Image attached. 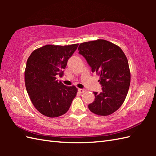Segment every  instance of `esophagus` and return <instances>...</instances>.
I'll return each instance as SVG.
<instances>
[{"label": "esophagus", "instance_id": "esophagus-1", "mask_svg": "<svg viewBox=\"0 0 156 156\" xmlns=\"http://www.w3.org/2000/svg\"><path fill=\"white\" fill-rule=\"evenodd\" d=\"M78 91L80 92V93H83V92H84L86 91V89L84 88H78Z\"/></svg>", "mask_w": 156, "mask_h": 156}]
</instances>
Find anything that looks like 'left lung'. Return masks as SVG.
Returning a JSON list of instances; mask_svg holds the SVG:
<instances>
[{
  "instance_id": "1",
  "label": "left lung",
  "mask_w": 156,
  "mask_h": 156,
  "mask_svg": "<svg viewBox=\"0 0 156 156\" xmlns=\"http://www.w3.org/2000/svg\"><path fill=\"white\" fill-rule=\"evenodd\" d=\"M78 51L92 72L100 76L102 92H93L95 98L88 105L89 110L101 116L113 113L123 103L130 86L127 57L119 46L103 39L82 43Z\"/></svg>"
}]
</instances>
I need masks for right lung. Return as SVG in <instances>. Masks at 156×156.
<instances>
[{
  "mask_svg": "<svg viewBox=\"0 0 156 156\" xmlns=\"http://www.w3.org/2000/svg\"><path fill=\"white\" fill-rule=\"evenodd\" d=\"M78 46L44 45L33 51L27 59L26 89L34 107L46 117L65 114L76 96V87L65 86L56 80V76L62 77L68 59Z\"/></svg>",
  "mask_w": 156,
  "mask_h": 156,
  "instance_id": "obj_1",
  "label": "right lung"
}]
</instances>
